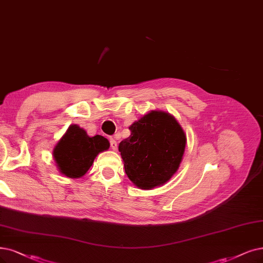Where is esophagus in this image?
<instances>
[{
    "mask_svg": "<svg viewBox=\"0 0 263 263\" xmlns=\"http://www.w3.org/2000/svg\"><path fill=\"white\" fill-rule=\"evenodd\" d=\"M110 146L114 151H117V147H118V144H117V142L114 139H110Z\"/></svg>",
    "mask_w": 263,
    "mask_h": 263,
    "instance_id": "esophagus-1",
    "label": "esophagus"
}]
</instances>
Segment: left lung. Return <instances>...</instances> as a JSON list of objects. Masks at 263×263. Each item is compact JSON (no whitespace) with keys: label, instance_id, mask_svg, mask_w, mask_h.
Masks as SVG:
<instances>
[{"label":"left lung","instance_id":"8db88e82","mask_svg":"<svg viewBox=\"0 0 263 263\" xmlns=\"http://www.w3.org/2000/svg\"><path fill=\"white\" fill-rule=\"evenodd\" d=\"M131 135L119 144L124 171L135 186L153 190L177 173L186 146V134L174 117L152 110L134 121Z\"/></svg>","mask_w":263,"mask_h":263}]
</instances>
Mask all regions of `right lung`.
Instances as JSON below:
<instances>
[{
    "mask_svg": "<svg viewBox=\"0 0 263 263\" xmlns=\"http://www.w3.org/2000/svg\"><path fill=\"white\" fill-rule=\"evenodd\" d=\"M110 144L102 135L89 137L78 124H70L55 145L53 157L63 176L79 179L89 171L97 155L109 148Z\"/></svg>",
    "mask_w": 263,
    "mask_h": 263,
    "instance_id": "1",
    "label": "right lung"
}]
</instances>
